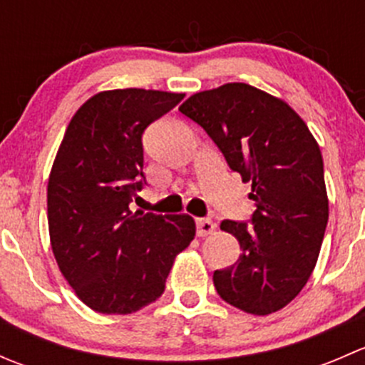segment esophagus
Returning <instances> with one entry per match:
<instances>
[{
	"mask_svg": "<svg viewBox=\"0 0 365 365\" xmlns=\"http://www.w3.org/2000/svg\"><path fill=\"white\" fill-rule=\"evenodd\" d=\"M215 222L210 219H197L196 220V230H197V237H208L215 231Z\"/></svg>",
	"mask_w": 365,
	"mask_h": 365,
	"instance_id": "1",
	"label": "esophagus"
}]
</instances>
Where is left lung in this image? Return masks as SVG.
Listing matches in <instances>:
<instances>
[{
  "mask_svg": "<svg viewBox=\"0 0 365 365\" xmlns=\"http://www.w3.org/2000/svg\"><path fill=\"white\" fill-rule=\"evenodd\" d=\"M180 111L205 128L242 182L252 183V224H220L242 256L213 272V286L249 314L277 312L307 284L329 220L318 141L288 102L245 83L194 93Z\"/></svg>",
  "mask_w": 365,
  "mask_h": 365,
  "instance_id": "8db88e82",
  "label": "left lung"
}]
</instances>
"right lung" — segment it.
<instances>
[{"label": "right lung", "mask_w": 365, "mask_h": 365, "mask_svg": "<svg viewBox=\"0 0 365 365\" xmlns=\"http://www.w3.org/2000/svg\"><path fill=\"white\" fill-rule=\"evenodd\" d=\"M185 93L98 91L70 120L47 183V222L60 272L83 304L132 314L164 293L175 257L196 237L187 213L128 208L141 189L143 132Z\"/></svg>", "instance_id": "right-lung-1"}]
</instances>
